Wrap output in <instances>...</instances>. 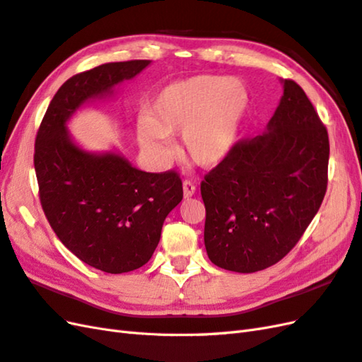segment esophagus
<instances>
[{
    "instance_id": "esophagus-1",
    "label": "esophagus",
    "mask_w": 362,
    "mask_h": 362,
    "mask_svg": "<svg viewBox=\"0 0 362 362\" xmlns=\"http://www.w3.org/2000/svg\"><path fill=\"white\" fill-rule=\"evenodd\" d=\"M196 194V185H194L191 180H185L183 182V196L185 199L192 197Z\"/></svg>"
}]
</instances>
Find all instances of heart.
Here are the masks:
<instances>
[{"instance_id": "heart-1", "label": "heart", "mask_w": 362, "mask_h": 362, "mask_svg": "<svg viewBox=\"0 0 362 362\" xmlns=\"http://www.w3.org/2000/svg\"><path fill=\"white\" fill-rule=\"evenodd\" d=\"M249 108L243 81L200 75L163 87L139 120L144 150L157 160L170 156L168 137L180 133V151L192 163L216 166L233 150Z\"/></svg>"}]
</instances>
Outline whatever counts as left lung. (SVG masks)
<instances>
[{"mask_svg": "<svg viewBox=\"0 0 362 362\" xmlns=\"http://www.w3.org/2000/svg\"><path fill=\"white\" fill-rule=\"evenodd\" d=\"M262 136L238 141L200 183L205 247L221 269L263 271L292 251L327 189L329 136L304 90L283 79Z\"/></svg>", "mask_w": 362, "mask_h": 362, "instance_id": "left-lung-1", "label": "left lung"}]
</instances>
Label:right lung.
<instances>
[{
  "label": "right lung",
  "instance_id": "1",
  "mask_svg": "<svg viewBox=\"0 0 362 362\" xmlns=\"http://www.w3.org/2000/svg\"><path fill=\"white\" fill-rule=\"evenodd\" d=\"M150 62H108L71 76L53 96L35 141L40 200L52 229L79 260L108 274L148 263L166 216L183 199L182 180L174 171L137 170L115 151L82 150L67 120L86 102L113 95Z\"/></svg>",
  "mask_w": 362,
  "mask_h": 362
}]
</instances>
